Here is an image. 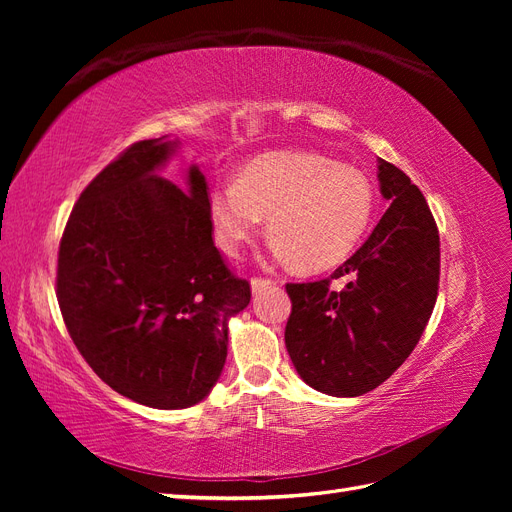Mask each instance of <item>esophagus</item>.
<instances>
[{"label": "esophagus", "instance_id": "obj_1", "mask_svg": "<svg viewBox=\"0 0 512 512\" xmlns=\"http://www.w3.org/2000/svg\"><path fill=\"white\" fill-rule=\"evenodd\" d=\"M271 284H275L269 277H254L252 280V292H260L262 288H269Z\"/></svg>", "mask_w": 512, "mask_h": 512}]
</instances>
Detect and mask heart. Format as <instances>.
I'll use <instances>...</instances> for the list:
<instances>
[{"label": "heart", "mask_w": 512, "mask_h": 512, "mask_svg": "<svg viewBox=\"0 0 512 512\" xmlns=\"http://www.w3.org/2000/svg\"><path fill=\"white\" fill-rule=\"evenodd\" d=\"M374 188L348 166L309 151H271L247 162L235 183L209 194V222L222 252L237 256L269 215L275 252L301 271L344 262L374 215Z\"/></svg>", "instance_id": "obj_1"}]
</instances>
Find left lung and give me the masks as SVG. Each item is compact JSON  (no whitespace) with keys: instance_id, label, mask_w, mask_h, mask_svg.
Returning <instances> with one entry per match:
<instances>
[{"instance_id":"left-lung-1","label":"left lung","mask_w":512,"mask_h":512,"mask_svg":"<svg viewBox=\"0 0 512 512\" xmlns=\"http://www.w3.org/2000/svg\"><path fill=\"white\" fill-rule=\"evenodd\" d=\"M382 220L330 280L286 284V348L305 384L333 397L374 391L421 339L438 297L440 237L421 190L378 160Z\"/></svg>"}]
</instances>
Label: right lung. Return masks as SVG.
<instances>
[{
	"mask_svg": "<svg viewBox=\"0 0 512 512\" xmlns=\"http://www.w3.org/2000/svg\"><path fill=\"white\" fill-rule=\"evenodd\" d=\"M179 141H138L76 200L59 243L57 301L74 346L119 395L190 408L218 382L228 320L252 299L213 243L207 181L160 170Z\"/></svg>",
	"mask_w": 512,
	"mask_h": 512,
	"instance_id": "add662e5",
	"label": "right lung"
}]
</instances>
